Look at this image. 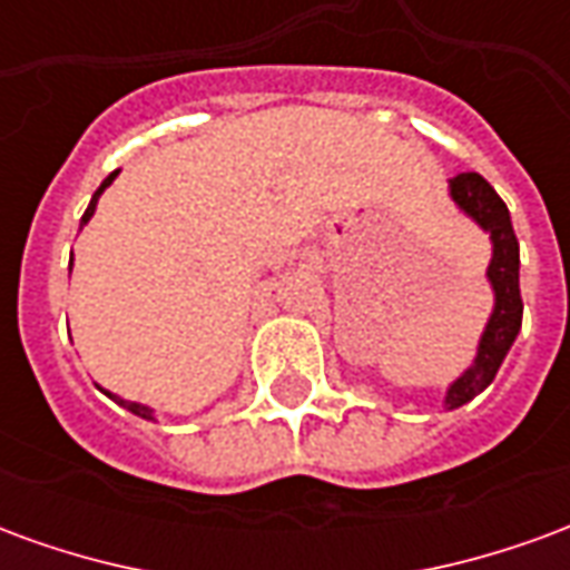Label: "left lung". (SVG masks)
I'll list each match as a JSON object with an SVG mask.
<instances>
[{
  "mask_svg": "<svg viewBox=\"0 0 570 570\" xmlns=\"http://www.w3.org/2000/svg\"><path fill=\"white\" fill-rule=\"evenodd\" d=\"M449 188H452L454 204L466 216H473L489 232L491 244H494L489 265L494 311H491L485 333L479 338V354L473 366L445 394V409H458L494 382V375L501 370L503 357L522 326V296H519V240H515L507 204L479 174H458L454 179H449Z\"/></svg>",
  "mask_w": 570,
  "mask_h": 570,
  "instance_id": "8db88e82",
  "label": "left lung"
}]
</instances>
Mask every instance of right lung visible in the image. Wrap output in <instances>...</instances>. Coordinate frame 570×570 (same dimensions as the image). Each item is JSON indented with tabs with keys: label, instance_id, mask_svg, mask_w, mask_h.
I'll return each mask as SVG.
<instances>
[{
	"label": "right lung",
	"instance_id": "obj_1",
	"mask_svg": "<svg viewBox=\"0 0 570 570\" xmlns=\"http://www.w3.org/2000/svg\"><path fill=\"white\" fill-rule=\"evenodd\" d=\"M116 176H118V170H116V174H109V176H106V179H104V186H100V188H97V191H94L91 204H88V210H85V216H81V225H85V223H88V219H91L94 210H97V198H100V195H104V188L109 186V183H112V179H116ZM109 396H112V394H109ZM112 400H116L118 406H125V409H128V412H134V415H140V419H151V409H149V406H140V403H130V400H121V396H112Z\"/></svg>",
	"mask_w": 570,
	"mask_h": 570
}]
</instances>
